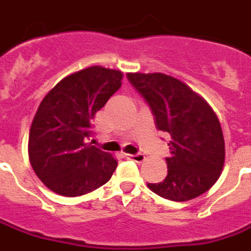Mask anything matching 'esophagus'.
<instances>
[{"instance_id":"34e87169","label":"esophagus","mask_w":251,"mask_h":251,"mask_svg":"<svg viewBox=\"0 0 251 251\" xmlns=\"http://www.w3.org/2000/svg\"><path fill=\"white\" fill-rule=\"evenodd\" d=\"M126 158H129V160L135 161V162H143L146 160V156L143 153H136V154H130V153H126L125 154Z\"/></svg>"}]
</instances>
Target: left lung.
Wrapping results in <instances>:
<instances>
[{
  "label": "left lung",
  "mask_w": 251,
  "mask_h": 251,
  "mask_svg": "<svg viewBox=\"0 0 251 251\" xmlns=\"http://www.w3.org/2000/svg\"><path fill=\"white\" fill-rule=\"evenodd\" d=\"M127 79L150 104L156 127L170 135L168 175L148 188L178 202L206 192L221 176L226 157L213 108L188 85L164 73H127Z\"/></svg>",
  "instance_id": "1"
}]
</instances>
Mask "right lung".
I'll use <instances>...</instances> for the list:
<instances>
[{
  "mask_svg": "<svg viewBox=\"0 0 251 251\" xmlns=\"http://www.w3.org/2000/svg\"><path fill=\"white\" fill-rule=\"evenodd\" d=\"M122 72L91 66L60 79L38 105L28 154L41 182L60 196H82L111 179L117 161L86 143L91 122L121 86Z\"/></svg>",
  "mask_w": 251,
  "mask_h": 251,
  "instance_id": "obj_1",
  "label": "right lung"
}]
</instances>
